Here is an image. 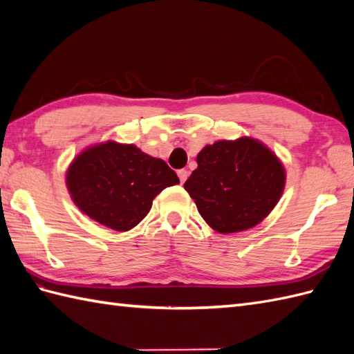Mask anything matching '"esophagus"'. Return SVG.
Instances as JSON below:
<instances>
[{
  "mask_svg": "<svg viewBox=\"0 0 354 354\" xmlns=\"http://www.w3.org/2000/svg\"><path fill=\"white\" fill-rule=\"evenodd\" d=\"M178 176H179L180 184H184L188 178V171L185 169H180V170H178Z\"/></svg>",
  "mask_w": 354,
  "mask_h": 354,
  "instance_id": "obj_1",
  "label": "esophagus"
}]
</instances>
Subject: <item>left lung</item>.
Segmentation results:
<instances>
[{"instance_id":"8db88e82","label":"left lung","mask_w":354,"mask_h":354,"mask_svg":"<svg viewBox=\"0 0 354 354\" xmlns=\"http://www.w3.org/2000/svg\"><path fill=\"white\" fill-rule=\"evenodd\" d=\"M196 161L197 169L184 188L216 232L234 234L257 226L283 193V164L257 138L218 140L205 146Z\"/></svg>"}]
</instances>
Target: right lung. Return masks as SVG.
Here are the masks:
<instances>
[{
  "instance_id": "right-lung-1",
  "label": "right lung",
  "mask_w": 354,
  "mask_h": 354,
  "mask_svg": "<svg viewBox=\"0 0 354 354\" xmlns=\"http://www.w3.org/2000/svg\"><path fill=\"white\" fill-rule=\"evenodd\" d=\"M176 184L179 178L162 160L113 140L86 147L66 170V187L78 209L118 232L137 226L155 197Z\"/></svg>"
}]
</instances>
